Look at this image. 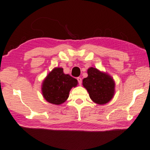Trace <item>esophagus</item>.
Listing matches in <instances>:
<instances>
[{"label":"esophagus","mask_w":150,"mask_h":150,"mask_svg":"<svg viewBox=\"0 0 150 150\" xmlns=\"http://www.w3.org/2000/svg\"><path fill=\"white\" fill-rule=\"evenodd\" d=\"M77 81H78L79 84L81 85V84H82V78H81V77H77Z\"/></svg>","instance_id":"1"}]
</instances>
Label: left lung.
Wrapping results in <instances>:
<instances>
[{
	"mask_svg": "<svg viewBox=\"0 0 150 150\" xmlns=\"http://www.w3.org/2000/svg\"><path fill=\"white\" fill-rule=\"evenodd\" d=\"M87 77L82 81V85L87 90L90 98L98 105L110 101L115 92V82L112 77L93 67L87 70Z\"/></svg>",
	"mask_w": 150,
	"mask_h": 150,
	"instance_id": "8db88e82",
	"label": "left lung"
}]
</instances>
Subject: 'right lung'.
<instances>
[{
  "label": "right lung",
  "instance_id": "1",
  "mask_svg": "<svg viewBox=\"0 0 150 150\" xmlns=\"http://www.w3.org/2000/svg\"><path fill=\"white\" fill-rule=\"evenodd\" d=\"M77 84L76 79L65 74L62 68H54L42 83V96L50 103L59 105L67 100L70 89Z\"/></svg>",
  "mask_w": 150,
  "mask_h": 150
}]
</instances>
